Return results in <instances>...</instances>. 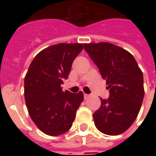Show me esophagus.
Returning a JSON list of instances; mask_svg holds the SVG:
<instances>
[{
	"label": "esophagus",
	"instance_id": "34e87169",
	"mask_svg": "<svg viewBox=\"0 0 156 156\" xmlns=\"http://www.w3.org/2000/svg\"><path fill=\"white\" fill-rule=\"evenodd\" d=\"M90 96H91V95H90V94H84V95H83V97H84V99H87V98H89Z\"/></svg>",
	"mask_w": 156,
	"mask_h": 156
}]
</instances>
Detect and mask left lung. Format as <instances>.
Here are the masks:
<instances>
[{
	"mask_svg": "<svg viewBox=\"0 0 156 156\" xmlns=\"http://www.w3.org/2000/svg\"><path fill=\"white\" fill-rule=\"evenodd\" d=\"M109 90L107 99L94 113L98 130L118 135L130 127L137 118L144 98V78L133 55L108 42L83 44Z\"/></svg>",
	"mask_w": 156,
	"mask_h": 156,
	"instance_id": "1",
	"label": "left lung"
}]
</instances>
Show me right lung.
Instances as JSON below:
<instances>
[{
	"label": "right lung",
	"mask_w": 156,
	"mask_h": 156,
	"mask_svg": "<svg viewBox=\"0 0 156 156\" xmlns=\"http://www.w3.org/2000/svg\"><path fill=\"white\" fill-rule=\"evenodd\" d=\"M83 48L80 43L52 45L40 51L30 64L24 80L26 105L32 121L44 134H64L74 121L83 94L63 92L61 84Z\"/></svg>",
	"instance_id": "1"
}]
</instances>
